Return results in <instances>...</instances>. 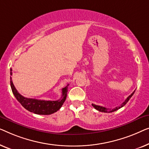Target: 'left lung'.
Returning <instances> with one entry per match:
<instances>
[{"label": "left lung", "mask_w": 149, "mask_h": 149, "mask_svg": "<svg viewBox=\"0 0 149 149\" xmlns=\"http://www.w3.org/2000/svg\"><path fill=\"white\" fill-rule=\"evenodd\" d=\"M134 92H135V91H134L133 93H132L131 95H130V96H128V97H127V98H126V99H125V101L123 102V103L121 104V106L117 107H116V108H113V109H107V108H105V107H103L96 105V104H92V105H93V106L94 107H95V109H96V110L99 111H100V112H104V113H111V112H114V111H116L118 110L119 109L123 107L124 106L125 104H126L127 102H128V100H130V98L132 97V95H134Z\"/></svg>", "instance_id": "obj_1"}]
</instances>
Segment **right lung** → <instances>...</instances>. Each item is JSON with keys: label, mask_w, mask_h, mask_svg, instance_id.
<instances>
[{"label": "right lung", "mask_w": 149, "mask_h": 149, "mask_svg": "<svg viewBox=\"0 0 149 149\" xmlns=\"http://www.w3.org/2000/svg\"><path fill=\"white\" fill-rule=\"evenodd\" d=\"M12 70L11 69V75H12ZM11 80V87L13 93L15 96L17 100L20 102L21 104L29 111L32 112L35 114L38 115H51L57 111L61 107L63 104L64 103L65 100L67 97V93H68V84L62 89V96L58 100H38L35 98H26L22 95H21L18 91H17L15 87L13 85L11 77H10Z\"/></svg>", "instance_id": "obj_1"}]
</instances>
